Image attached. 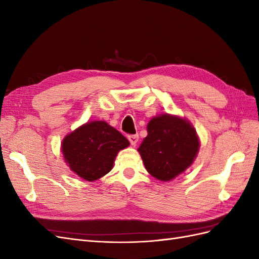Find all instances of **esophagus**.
Wrapping results in <instances>:
<instances>
[{
	"label": "esophagus",
	"instance_id": "esophagus-1",
	"mask_svg": "<svg viewBox=\"0 0 259 259\" xmlns=\"http://www.w3.org/2000/svg\"><path fill=\"white\" fill-rule=\"evenodd\" d=\"M138 138L139 136L136 134V135H130L128 136V140L132 146H136V144L138 143Z\"/></svg>",
	"mask_w": 259,
	"mask_h": 259
}]
</instances>
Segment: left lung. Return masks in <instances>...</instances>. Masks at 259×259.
Returning a JSON list of instances; mask_svg holds the SVG:
<instances>
[{"instance_id": "1", "label": "left lung", "mask_w": 259, "mask_h": 259, "mask_svg": "<svg viewBox=\"0 0 259 259\" xmlns=\"http://www.w3.org/2000/svg\"><path fill=\"white\" fill-rule=\"evenodd\" d=\"M147 131L138 152L149 174L161 182H169L193 163L200 140L189 121L161 114L152 117Z\"/></svg>"}]
</instances>
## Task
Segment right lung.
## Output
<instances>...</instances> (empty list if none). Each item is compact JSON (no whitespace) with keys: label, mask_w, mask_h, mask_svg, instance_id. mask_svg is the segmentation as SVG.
Wrapping results in <instances>:
<instances>
[{"label":"right lung","mask_w":259,"mask_h":259,"mask_svg":"<svg viewBox=\"0 0 259 259\" xmlns=\"http://www.w3.org/2000/svg\"><path fill=\"white\" fill-rule=\"evenodd\" d=\"M128 146V140L108 123L92 121L64 138L61 152L70 169L94 182L112 169L117 152Z\"/></svg>","instance_id":"obj_1"}]
</instances>
